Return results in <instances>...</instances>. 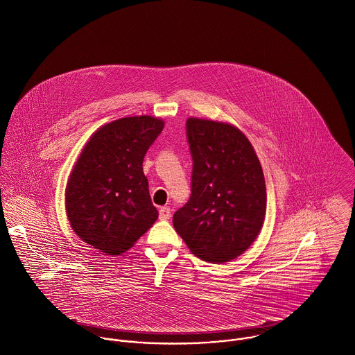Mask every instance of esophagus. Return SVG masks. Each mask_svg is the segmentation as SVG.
<instances>
[{"mask_svg": "<svg viewBox=\"0 0 355 355\" xmlns=\"http://www.w3.org/2000/svg\"><path fill=\"white\" fill-rule=\"evenodd\" d=\"M159 217H160L162 220H168V218L171 217V210H170V207H167V206L160 207V209H159Z\"/></svg>", "mask_w": 355, "mask_h": 355, "instance_id": "1", "label": "esophagus"}]
</instances>
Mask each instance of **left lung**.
Segmentation results:
<instances>
[{
    "mask_svg": "<svg viewBox=\"0 0 355 355\" xmlns=\"http://www.w3.org/2000/svg\"><path fill=\"white\" fill-rule=\"evenodd\" d=\"M191 198L173 217L189 250L210 263L241 256L266 218L267 191L260 160L236 127L191 117Z\"/></svg>",
    "mask_w": 355,
    "mask_h": 355,
    "instance_id": "left-lung-1",
    "label": "left lung"
}]
</instances>
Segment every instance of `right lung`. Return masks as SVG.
<instances>
[{
    "label": "right lung",
    "instance_id": "right-lung-1",
    "mask_svg": "<svg viewBox=\"0 0 355 355\" xmlns=\"http://www.w3.org/2000/svg\"><path fill=\"white\" fill-rule=\"evenodd\" d=\"M163 120L134 116L101 127L84 146L66 187L73 231L109 256L128 250L156 221L142 162Z\"/></svg>",
    "mask_w": 355,
    "mask_h": 355
}]
</instances>
